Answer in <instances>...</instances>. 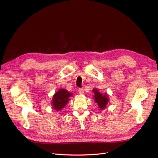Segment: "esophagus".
Returning <instances> with one entry per match:
<instances>
[{
	"label": "esophagus",
	"instance_id": "34e87169",
	"mask_svg": "<svg viewBox=\"0 0 158 158\" xmlns=\"http://www.w3.org/2000/svg\"><path fill=\"white\" fill-rule=\"evenodd\" d=\"M78 93L80 95H82L84 94V89L82 88H79L78 89Z\"/></svg>",
	"mask_w": 158,
	"mask_h": 158
}]
</instances>
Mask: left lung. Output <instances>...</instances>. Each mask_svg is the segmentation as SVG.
I'll use <instances>...</instances> for the list:
<instances>
[{
  "instance_id": "1",
  "label": "left lung",
  "mask_w": 158,
  "mask_h": 158,
  "mask_svg": "<svg viewBox=\"0 0 158 158\" xmlns=\"http://www.w3.org/2000/svg\"><path fill=\"white\" fill-rule=\"evenodd\" d=\"M93 92L94 93V99L95 102L98 105L100 110H104L107 107L108 102L109 101V95L106 93H101L98 88H94Z\"/></svg>"
}]
</instances>
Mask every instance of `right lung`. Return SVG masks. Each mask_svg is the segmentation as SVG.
Listing matches in <instances>:
<instances>
[{
  "instance_id": "add662e5",
  "label": "right lung",
  "mask_w": 158,
  "mask_h": 158,
  "mask_svg": "<svg viewBox=\"0 0 158 158\" xmlns=\"http://www.w3.org/2000/svg\"><path fill=\"white\" fill-rule=\"evenodd\" d=\"M73 96V94L65 89H59L53 95L51 101L52 108L56 111H60L64 108L70 100V98Z\"/></svg>"
}]
</instances>
